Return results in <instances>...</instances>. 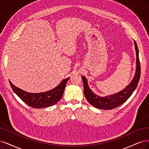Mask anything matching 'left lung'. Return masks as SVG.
Returning a JSON list of instances; mask_svg holds the SVG:
<instances>
[{
  "instance_id": "1",
  "label": "left lung",
  "mask_w": 149,
  "mask_h": 149,
  "mask_svg": "<svg viewBox=\"0 0 149 149\" xmlns=\"http://www.w3.org/2000/svg\"><path fill=\"white\" fill-rule=\"evenodd\" d=\"M134 45H135L137 57L136 74L131 84L121 92L113 95L108 96L106 97H100L95 95L92 91L89 88L87 79H85V77L82 76L85 97L88 103L93 105L94 107L108 110L117 108L126 102L127 100L131 97L134 91L136 90L141 77V64L139 57V49L135 41H134Z\"/></svg>"
}]
</instances>
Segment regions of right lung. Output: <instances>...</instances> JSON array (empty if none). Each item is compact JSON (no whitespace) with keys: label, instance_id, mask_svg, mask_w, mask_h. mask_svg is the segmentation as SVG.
Returning <instances> with one entry per match:
<instances>
[{"label":"right lung","instance_id":"right-lung-1","mask_svg":"<svg viewBox=\"0 0 149 149\" xmlns=\"http://www.w3.org/2000/svg\"><path fill=\"white\" fill-rule=\"evenodd\" d=\"M69 78L62 80L61 84L55 88L48 92L33 93L25 92L20 88L15 87L9 80L10 85L13 92H15L23 102L30 107L35 108H42L53 106L61 99L67 82Z\"/></svg>","mask_w":149,"mask_h":149}]
</instances>
